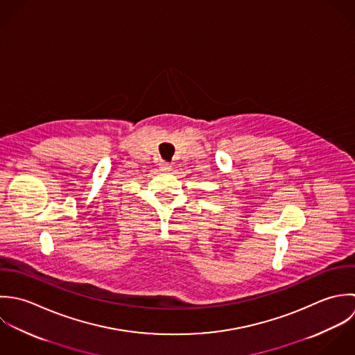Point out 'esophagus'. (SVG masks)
<instances>
[{
    "label": "esophagus",
    "instance_id": "esophagus-1",
    "mask_svg": "<svg viewBox=\"0 0 355 355\" xmlns=\"http://www.w3.org/2000/svg\"><path fill=\"white\" fill-rule=\"evenodd\" d=\"M159 168L162 170V171H164V173H167V171H170L171 170V164L170 163H167V162H160L159 163Z\"/></svg>",
    "mask_w": 355,
    "mask_h": 355
}]
</instances>
